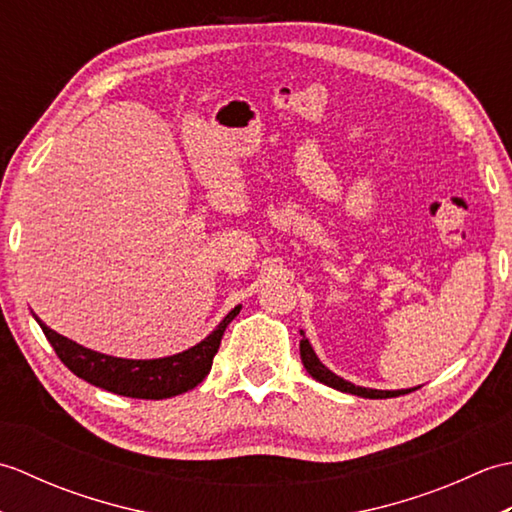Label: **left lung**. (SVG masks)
<instances>
[{
	"label": "left lung",
	"instance_id": "left-lung-1",
	"mask_svg": "<svg viewBox=\"0 0 512 512\" xmlns=\"http://www.w3.org/2000/svg\"><path fill=\"white\" fill-rule=\"evenodd\" d=\"M301 336H303V339H301L299 350H301L303 367L308 369V374H310L314 380H319V383H323V385L334 387V389H339V391H345V394L361 396V398H394V396H402V394H409V391H413V389L383 391V389H367V387H356V385H352V383H347V380H343L341 376H336L334 372H330V369L319 361L317 354H314V350H312L310 341L306 339V334L301 332Z\"/></svg>",
	"mask_w": 512,
	"mask_h": 512
}]
</instances>
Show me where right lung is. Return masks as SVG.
<instances>
[{
  "label": "right lung",
  "instance_id": "right-lung-1",
  "mask_svg": "<svg viewBox=\"0 0 512 512\" xmlns=\"http://www.w3.org/2000/svg\"><path fill=\"white\" fill-rule=\"evenodd\" d=\"M242 306H235L226 314L224 321L206 336L198 345L182 354H173L167 358H154V361H129V358H116L101 352L88 350L65 336L50 330L41 319L39 325L61 363L88 383L112 391L118 396L162 400L184 394V391L200 385L211 372L213 356L220 350L224 330L228 328Z\"/></svg>",
  "mask_w": 512,
  "mask_h": 512
}]
</instances>
